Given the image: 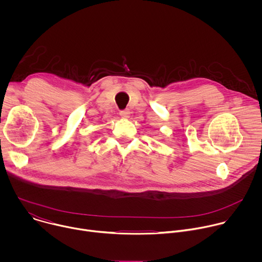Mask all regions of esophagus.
Here are the masks:
<instances>
[{"label": "esophagus", "instance_id": "obj_1", "mask_svg": "<svg viewBox=\"0 0 262 262\" xmlns=\"http://www.w3.org/2000/svg\"><path fill=\"white\" fill-rule=\"evenodd\" d=\"M119 114L122 118H128L130 112H129V110H122V111L119 112Z\"/></svg>", "mask_w": 262, "mask_h": 262}]
</instances>
